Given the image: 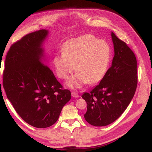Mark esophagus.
Returning a JSON list of instances; mask_svg holds the SVG:
<instances>
[{
  "label": "esophagus",
  "instance_id": "34e87169",
  "mask_svg": "<svg viewBox=\"0 0 152 152\" xmlns=\"http://www.w3.org/2000/svg\"><path fill=\"white\" fill-rule=\"evenodd\" d=\"M71 94H72V97L73 98H79V94H77V93L76 92H75V91H72V93H71Z\"/></svg>",
  "mask_w": 152,
  "mask_h": 152
}]
</instances>
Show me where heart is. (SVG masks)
I'll return each mask as SVG.
<instances>
[{
    "label": "heart",
    "mask_w": 152,
    "mask_h": 152,
    "mask_svg": "<svg viewBox=\"0 0 152 152\" xmlns=\"http://www.w3.org/2000/svg\"><path fill=\"white\" fill-rule=\"evenodd\" d=\"M61 54L54 56L53 64L58 77L66 80L75 70L77 72L67 81L72 88L94 84L105 75L111 59V48L105 41L92 34H85L66 42Z\"/></svg>",
    "instance_id": "heart-1"
}]
</instances>
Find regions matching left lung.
<instances>
[{
	"instance_id": "obj_1",
	"label": "left lung",
	"mask_w": 152,
	"mask_h": 152,
	"mask_svg": "<svg viewBox=\"0 0 152 152\" xmlns=\"http://www.w3.org/2000/svg\"><path fill=\"white\" fill-rule=\"evenodd\" d=\"M114 56L100 83L81 96L87 103L85 120L95 126H107L126 109L137 85V60L124 42L112 32Z\"/></svg>"
}]
</instances>
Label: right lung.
<instances>
[{
  "label": "right lung",
  "instance_id": "obj_1",
  "mask_svg": "<svg viewBox=\"0 0 152 152\" xmlns=\"http://www.w3.org/2000/svg\"><path fill=\"white\" fill-rule=\"evenodd\" d=\"M48 33L38 30L14 43L3 72V87L15 110L27 123L40 128L55 123L71 98V91L64 89L44 64L42 45Z\"/></svg>",
  "mask_w": 152,
  "mask_h": 152
}]
</instances>
